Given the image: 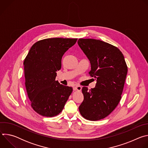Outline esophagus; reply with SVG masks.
<instances>
[{
    "label": "esophagus",
    "instance_id": "1",
    "mask_svg": "<svg viewBox=\"0 0 148 148\" xmlns=\"http://www.w3.org/2000/svg\"><path fill=\"white\" fill-rule=\"evenodd\" d=\"M73 89H74V90L81 91V89H82V87H81L80 86H78V85H77V86H75V87H74Z\"/></svg>",
    "mask_w": 148,
    "mask_h": 148
}]
</instances>
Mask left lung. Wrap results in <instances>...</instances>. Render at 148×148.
<instances>
[{"mask_svg": "<svg viewBox=\"0 0 148 148\" xmlns=\"http://www.w3.org/2000/svg\"><path fill=\"white\" fill-rule=\"evenodd\" d=\"M78 45L91 63L90 76L97 79L95 87H84V101L79 107L86 119L98 121L107 117L121 98L128 67L122 52L99 40L79 38Z\"/></svg>", "mask_w": 148, "mask_h": 148, "instance_id": "1", "label": "left lung"}]
</instances>
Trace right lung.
I'll return each instance as SVG.
<instances>
[{"label":"right lung","mask_w":148,"mask_h":148,"mask_svg":"<svg viewBox=\"0 0 148 148\" xmlns=\"http://www.w3.org/2000/svg\"><path fill=\"white\" fill-rule=\"evenodd\" d=\"M77 38H51L38 41L29 50L23 65L25 86L32 108L39 115L59 114L73 91L56 80L61 58Z\"/></svg>","instance_id":"add662e5"}]
</instances>
